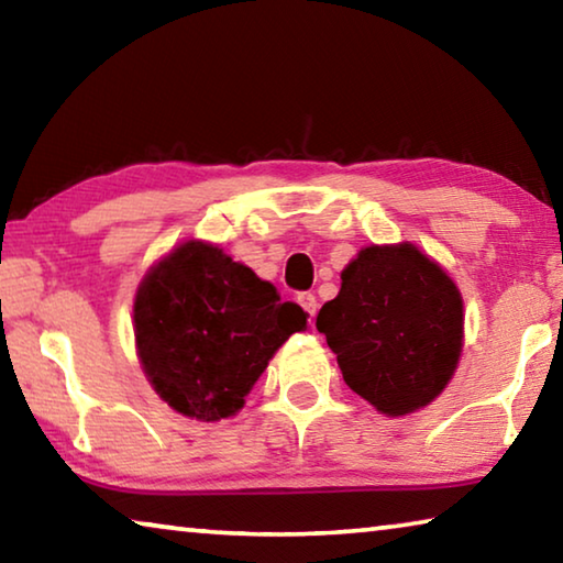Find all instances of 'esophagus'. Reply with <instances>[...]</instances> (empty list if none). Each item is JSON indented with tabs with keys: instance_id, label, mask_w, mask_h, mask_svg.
Masks as SVG:
<instances>
[{
	"instance_id": "1",
	"label": "esophagus",
	"mask_w": 563,
	"mask_h": 563,
	"mask_svg": "<svg viewBox=\"0 0 563 563\" xmlns=\"http://www.w3.org/2000/svg\"><path fill=\"white\" fill-rule=\"evenodd\" d=\"M298 302L302 305V310L308 312L310 320L316 318V310H318V298H316V295H312V292H300L298 295Z\"/></svg>"
}]
</instances>
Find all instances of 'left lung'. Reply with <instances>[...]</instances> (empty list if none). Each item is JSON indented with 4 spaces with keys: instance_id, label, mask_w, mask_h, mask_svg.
<instances>
[{
    "instance_id": "left-lung-1",
    "label": "left lung",
    "mask_w": 563,
    "mask_h": 563,
    "mask_svg": "<svg viewBox=\"0 0 563 563\" xmlns=\"http://www.w3.org/2000/svg\"><path fill=\"white\" fill-rule=\"evenodd\" d=\"M340 278L316 325L342 379L387 417L430 405L462 355L464 305L454 280L412 243L362 247Z\"/></svg>"
}]
</instances>
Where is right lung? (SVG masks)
Here are the masks:
<instances>
[{"label": "right lung", "mask_w": 563, "mask_h": 563, "mask_svg": "<svg viewBox=\"0 0 563 563\" xmlns=\"http://www.w3.org/2000/svg\"><path fill=\"white\" fill-rule=\"evenodd\" d=\"M300 305L283 302L221 247L186 241L146 273L133 302L141 367L156 395L201 422L231 417L292 332Z\"/></svg>", "instance_id": "obj_1"}]
</instances>
